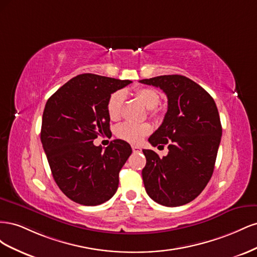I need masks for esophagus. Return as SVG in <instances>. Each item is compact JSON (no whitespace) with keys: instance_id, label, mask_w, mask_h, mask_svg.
<instances>
[{"instance_id":"obj_1","label":"esophagus","mask_w":257,"mask_h":257,"mask_svg":"<svg viewBox=\"0 0 257 257\" xmlns=\"http://www.w3.org/2000/svg\"><path fill=\"white\" fill-rule=\"evenodd\" d=\"M132 150H133L134 153H141L142 152V148H139L137 146H132Z\"/></svg>"}]
</instances>
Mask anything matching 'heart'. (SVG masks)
Masks as SVG:
<instances>
[{
	"mask_svg": "<svg viewBox=\"0 0 257 257\" xmlns=\"http://www.w3.org/2000/svg\"><path fill=\"white\" fill-rule=\"evenodd\" d=\"M136 95L139 100L144 104L145 107L149 109L152 115H157L158 111L154 109L160 104L161 96L160 93L151 88H141L136 90ZM124 98H125V92L123 90H118L113 92L108 98L107 102V112L111 120H118L121 115V110ZM151 126L148 123H132L124 122L116 127L115 134L121 139L132 144L141 143L143 139L151 133Z\"/></svg>",
	"mask_w": 257,
	"mask_h": 257,
	"instance_id": "obj_1",
	"label": "heart"
}]
</instances>
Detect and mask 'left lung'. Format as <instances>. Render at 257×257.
Wrapping results in <instances>:
<instances>
[{
	"label": "left lung",
	"instance_id": "left-lung-1",
	"mask_svg": "<svg viewBox=\"0 0 257 257\" xmlns=\"http://www.w3.org/2000/svg\"><path fill=\"white\" fill-rule=\"evenodd\" d=\"M139 82L162 89L168 99L164 120L148 139L153 147L168 145V154L160 158L153 150H143L146 192L163 206L185 205L203 192L213 174L222 136L219 111L211 95L185 76Z\"/></svg>",
	"mask_w": 257,
	"mask_h": 257
}]
</instances>
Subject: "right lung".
Segmentation results:
<instances>
[{
	"label": "right lung",
	"instance_id": "add662e5",
	"mask_svg": "<svg viewBox=\"0 0 257 257\" xmlns=\"http://www.w3.org/2000/svg\"><path fill=\"white\" fill-rule=\"evenodd\" d=\"M131 82L81 74L62 85L46 103L43 148L54 181L77 204L100 205L118 190L119 173L132 154L131 146L115 139L103 151L93 141L110 133L108 98Z\"/></svg>",
	"mask_w": 257,
	"mask_h": 257
}]
</instances>
